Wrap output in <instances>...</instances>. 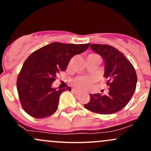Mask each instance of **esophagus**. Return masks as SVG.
Masks as SVG:
<instances>
[{
    "label": "esophagus",
    "instance_id": "34e87169",
    "mask_svg": "<svg viewBox=\"0 0 151 151\" xmlns=\"http://www.w3.org/2000/svg\"><path fill=\"white\" fill-rule=\"evenodd\" d=\"M72 91L73 93H75V94H79V93H80L81 92L79 91H78V90H76V89H72Z\"/></svg>",
    "mask_w": 151,
    "mask_h": 151
}]
</instances>
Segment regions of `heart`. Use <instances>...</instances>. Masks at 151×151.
<instances>
[{
    "label": "heart",
    "instance_id": "heart-1",
    "mask_svg": "<svg viewBox=\"0 0 151 151\" xmlns=\"http://www.w3.org/2000/svg\"><path fill=\"white\" fill-rule=\"evenodd\" d=\"M92 59H99L98 55L94 53L89 54L87 55L86 60H92ZM95 81V78L93 77H85V76H79L72 79V83L74 86L77 89L81 90H86L89 89L90 86L93 84Z\"/></svg>",
    "mask_w": 151,
    "mask_h": 151
}]
</instances>
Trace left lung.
Listing matches in <instances>:
<instances>
[{"label":"left lung","mask_w":151,"mask_h":151,"mask_svg":"<svg viewBox=\"0 0 151 151\" xmlns=\"http://www.w3.org/2000/svg\"><path fill=\"white\" fill-rule=\"evenodd\" d=\"M91 49L104 60V77L108 79L109 94L90 95L84 108L93 113L111 114L128 104L135 92L137 83L136 70L131 62L116 48L109 45L91 44Z\"/></svg>","instance_id":"left-lung-1"}]
</instances>
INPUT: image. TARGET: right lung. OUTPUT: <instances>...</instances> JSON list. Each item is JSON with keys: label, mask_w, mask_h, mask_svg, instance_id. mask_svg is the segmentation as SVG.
Here are the masks:
<instances>
[{"label": "right lung", "mask_w": 151, "mask_h": 151, "mask_svg": "<svg viewBox=\"0 0 151 151\" xmlns=\"http://www.w3.org/2000/svg\"><path fill=\"white\" fill-rule=\"evenodd\" d=\"M89 45V43L52 42L26 59L17 79L19 99L26 113L35 119H42L56 111L59 98L65 89H54L52 84L57 74L66 70L71 59ZM66 89L71 90L70 86Z\"/></svg>", "instance_id": "add662e5"}]
</instances>
